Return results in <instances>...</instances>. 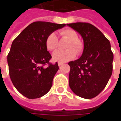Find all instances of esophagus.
<instances>
[{
	"label": "esophagus",
	"instance_id": "1",
	"mask_svg": "<svg viewBox=\"0 0 121 121\" xmlns=\"http://www.w3.org/2000/svg\"><path fill=\"white\" fill-rule=\"evenodd\" d=\"M63 64V63H62V62H60V61H59V62H58V66H61V65H62Z\"/></svg>",
	"mask_w": 121,
	"mask_h": 121
}]
</instances>
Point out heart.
<instances>
[{
	"label": "heart",
	"instance_id": "heart-1",
	"mask_svg": "<svg viewBox=\"0 0 121 121\" xmlns=\"http://www.w3.org/2000/svg\"><path fill=\"white\" fill-rule=\"evenodd\" d=\"M61 36L68 39L66 50H58L53 54V58L55 61L65 62L73 59L78 53H80L83 48L82 42L78 39V35L75 31L71 29H66L59 32ZM46 46L49 51H54L58 46V39L55 33L49 34L46 39Z\"/></svg>",
	"mask_w": 121,
	"mask_h": 121
}]
</instances>
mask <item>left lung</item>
I'll use <instances>...</instances> for the list:
<instances>
[{"label":"left lung","instance_id":"8db88e82","mask_svg":"<svg viewBox=\"0 0 121 121\" xmlns=\"http://www.w3.org/2000/svg\"><path fill=\"white\" fill-rule=\"evenodd\" d=\"M67 25L79 33L84 44L80 58L68 63L69 85L77 95L92 99L104 89L112 73L114 55L111 44L91 24L76 22Z\"/></svg>","mask_w":121,"mask_h":121}]
</instances>
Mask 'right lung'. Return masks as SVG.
<instances>
[{
  "mask_svg": "<svg viewBox=\"0 0 121 121\" xmlns=\"http://www.w3.org/2000/svg\"><path fill=\"white\" fill-rule=\"evenodd\" d=\"M65 26L34 22L12 42L7 55L9 75L16 89L26 97H41L51 89L59 67L58 63L53 65L49 62L51 56L46 46V39Z\"/></svg>",
  "mask_w": 121,
  "mask_h": 121,
  "instance_id": "add662e5",
  "label": "right lung"
}]
</instances>
